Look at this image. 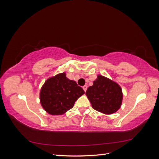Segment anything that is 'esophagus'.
Segmentation results:
<instances>
[{
    "mask_svg": "<svg viewBox=\"0 0 159 159\" xmlns=\"http://www.w3.org/2000/svg\"><path fill=\"white\" fill-rule=\"evenodd\" d=\"M83 90L84 91V92H86V91H87V85H84V86L83 87Z\"/></svg>",
    "mask_w": 159,
    "mask_h": 159,
    "instance_id": "34e87169",
    "label": "esophagus"
}]
</instances>
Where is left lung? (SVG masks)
<instances>
[{"label":"left lung","mask_w":159,"mask_h":159,"mask_svg":"<svg viewBox=\"0 0 159 159\" xmlns=\"http://www.w3.org/2000/svg\"><path fill=\"white\" fill-rule=\"evenodd\" d=\"M86 95L92 108L106 114L116 112L122 104L123 92L116 83L98 75L93 84L89 87Z\"/></svg>","instance_id":"8db88e82"}]
</instances>
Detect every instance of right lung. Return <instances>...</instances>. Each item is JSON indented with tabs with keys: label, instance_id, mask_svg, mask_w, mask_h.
Here are the masks:
<instances>
[{
	"label": "right lung",
	"instance_id": "1",
	"mask_svg": "<svg viewBox=\"0 0 159 159\" xmlns=\"http://www.w3.org/2000/svg\"><path fill=\"white\" fill-rule=\"evenodd\" d=\"M84 93L83 88L75 80L68 79L64 72L45 81L40 92V101L47 113L60 115L71 109Z\"/></svg>",
	"mask_w": 159,
	"mask_h": 159
}]
</instances>
